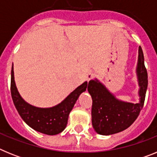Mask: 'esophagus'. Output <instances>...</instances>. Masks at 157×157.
Segmentation results:
<instances>
[{
	"label": "esophagus",
	"mask_w": 157,
	"mask_h": 157,
	"mask_svg": "<svg viewBox=\"0 0 157 157\" xmlns=\"http://www.w3.org/2000/svg\"><path fill=\"white\" fill-rule=\"evenodd\" d=\"M94 74H93V73H89V74H87V75H86V79H87V81H90V80H91V79H93V78H94Z\"/></svg>",
	"instance_id": "esophagus-1"
}]
</instances>
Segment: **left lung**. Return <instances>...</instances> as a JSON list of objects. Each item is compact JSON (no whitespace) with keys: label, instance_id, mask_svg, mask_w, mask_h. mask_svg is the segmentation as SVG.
Listing matches in <instances>:
<instances>
[{"label":"left lung","instance_id":"left-lung-1","mask_svg":"<svg viewBox=\"0 0 157 157\" xmlns=\"http://www.w3.org/2000/svg\"><path fill=\"white\" fill-rule=\"evenodd\" d=\"M139 90V102H127L116 98L103 83L95 78L89 82L88 92L93 100L92 124L94 130L101 135H111L128 128L138 118L145 101L148 86V75L144 63V55L138 48L136 67Z\"/></svg>","mask_w":157,"mask_h":157}]
</instances>
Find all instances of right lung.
I'll return each instance as SVG.
<instances>
[{"label":"right lung","instance_id":"add662e5","mask_svg":"<svg viewBox=\"0 0 157 157\" xmlns=\"http://www.w3.org/2000/svg\"><path fill=\"white\" fill-rule=\"evenodd\" d=\"M13 64L11 72V94L13 103L23 121L29 127L47 135L62 132L67 123L68 116L78 97L86 90L87 82L78 86L55 106L39 108L27 103L19 94L14 77Z\"/></svg>","mask_w":157,"mask_h":157}]
</instances>
